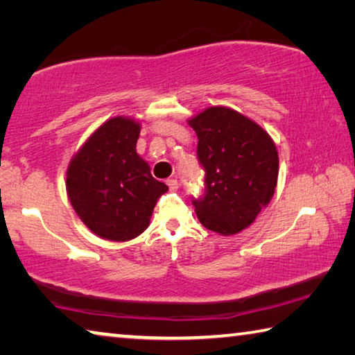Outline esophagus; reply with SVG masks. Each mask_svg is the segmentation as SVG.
Here are the masks:
<instances>
[{
  "mask_svg": "<svg viewBox=\"0 0 355 355\" xmlns=\"http://www.w3.org/2000/svg\"><path fill=\"white\" fill-rule=\"evenodd\" d=\"M167 186H169L171 191H177L178 189V180L177 178H169V180H167Z\"/></svg>",
  "mask_w": 355,
  "mask_h": 355,
  "instance_id": "34e87169",
  "label": "esophagus"
}]
</instances>
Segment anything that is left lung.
Here are the masks:
<instances>
[{
  "label": "left lung",
  "mask_w": 355,
  "mask_h": 355,
  "mask_svg": "<svg viewBox=\"0 0 355 355\" xmlns=\"http://www.w3.org/2000/svg\"><path fill=\"white\" fill-rule=\"evenodd\" d=\"M197 135V159L205 171V194L192 199L208 230L235 235L271 202L279 177L275 144L254 120L224 106L188 120Z\"/></svg>",
  "instance_id": "1"
}]
</instances>
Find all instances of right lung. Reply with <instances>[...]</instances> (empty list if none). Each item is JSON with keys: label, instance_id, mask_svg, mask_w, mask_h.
Masks as SVG:
<instances>
[{"label": "right lung", "instance_id": "right-lung-1", "mask_svg": "<svg viewBox=\"0 0 355 355\" xmlns=\"http://www.w3.org/2000/svg\"><path fill=\"white\" fill-rule=\"evenodd\" d=\"M139 133L141 125L133 119H110L84 142L67 169L71 207L89 230L110 241L139 236L167 192L136 153Z\"/></svg>", "mask_w": 355, "mask_h": 355}]
</instances>
